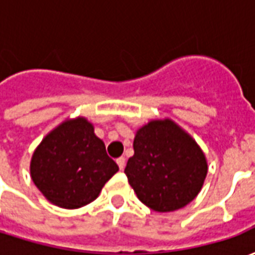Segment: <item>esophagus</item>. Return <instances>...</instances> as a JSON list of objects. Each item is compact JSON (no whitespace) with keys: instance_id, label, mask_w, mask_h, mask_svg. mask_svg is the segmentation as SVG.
<instances>
[{"instance_id":"34e87169","label":"esophagus","mask_w":255,"mask_h":255,"mask_svg":"<svg viewBox=\"0 0 255 255\" xmlns=\"http://www.w3.org/2000/svg\"><path fill=\"white\" fill-rule=\"evenodd\" d=\"M116 162H117V165H119V168L123 171V169H124V166H126V158H124V157H120V158H117Z\"/></svg>"}]
</instances>
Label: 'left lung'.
I'll use <instances>...</instances> for the list:
<instances>
[{
	"mask_svg": "<svg viewBox=\"0 0 255 255\" xmlns=\"http://www.w3.org/2000/svg\"><path fill=\"white\" fill-rule=\"evenodd\" d=\"M128 183L139 201L155 212H173L197 197L208 173L198 143L169 119L139 128L133 155L126 166Z\"/></svg>",
	"mask_w": 255,
	"mask_h": 255,
	"instance_id": "1",
	"label": "left lung"
}]
</instances>
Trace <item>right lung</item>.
I'll return each mask as SVG.
<instances>
[{
    "instance_id": "1",
    "label": "right lung",
    "mask_w": 255,
    "mask_h": 255,
    "mask_svg": "<svg viewBox=\"0 0 255 255\" xmlns=\"http://www.w3.org/2000/svg\"><path fill=\"white\" fill-rule=\"evenodd\" d=\"M119 166L84 117L65 120L42 139L31 158V179L49 202L78 209L93 202Z\"/></svg>"
}]
</instances>
